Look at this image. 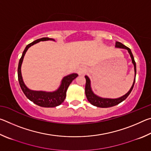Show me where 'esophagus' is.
Instances as JSON below:
<instances>
[{
  "label": "esophagus",
  "mask_w": 151,
  "mask_h": 151,
  "mask_svg": "<svg viewBox=\"0 0 151 151\" xmlns=\"http://www.w3.org/2000/svg\"><path fill=\"white\" fill-rule=\"evenodd\" d=\"M86 66H84V65H82V66H81L80 67L78 68L77 73L79 75H84V74L86 73Z\"/></svg>",
  "instance_id": "esophagus-1"
}]
</instances>
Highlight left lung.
I'll list each match as a JSON object with an SVG mask.
<instances>
[{"mask_svg":"<svg viewBox=\"0 0 151 151\" xmlns=\"http://www.w3.org/2000/svg\"><path fill=\"white\" fill-rule=\"evenodd\" d=\"M115 47L119 48H124L126 49L129 52L130 57L131 58L132 63L134 65V79L132 83V85L131 88H130V90L128 91V93L124 94V95L122 96L119 98L116 99H109V98H103V97H101L98 95H96L94 93V92L92 90L91 85V80L88 76H85V77L86 78V85H85V94L87 98V100L88 101L89 103L93 105L100 107V108H108V107L114 106L115 105H117L119 103H121V102L124 101L126 99L128 96L129 95L130 93H131L132 88L134 87V85L135 83V78H136V73H137V68H136V63H135L134 57L132 55V53L131 52V49L129 48H128L126 46L122 44L121 42H115Z\"/></svg>","mask_w":151,"mask_h":151,"instance_id":"8db88e82","label":"left lung"}]
</instances>
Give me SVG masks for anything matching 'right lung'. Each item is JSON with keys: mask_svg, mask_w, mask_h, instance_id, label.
Instances as JSON below:
<instances>
[{"mask_svg": "<svg viewBox=\"0 0 151 151\" xmlns=\"http://www.w3.org/2000/svg\"><path fill=\"white\" fill-rule=\"evenodd\" d=\"M47 40H53V41H55L52 39H49L48 37H44L36 40L27 46L23 51V52H22V57L20 58L19 63V66H18V78H19V85L22 92H23L25 96L30 101L33 102L35 104H37V105L40 106L49 108V107L57 106L63 103L66 98V91H67L68 87L69 86L70 84L72 83V81L74 79L77 77L78 75L76 73H72L68 75L64 76L62 81H61L59 87L56 91L52 92L33 91L30 90V89L27 87L24 83L21 73V66L24 55L26 54L27 50L31 46L37 44V43L40 41H47Z\"/></svg>", "mask_w": 151, "mask_h": 151, "instance_id": "1", "label": "right lung"}]
</instances>
